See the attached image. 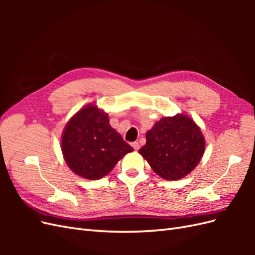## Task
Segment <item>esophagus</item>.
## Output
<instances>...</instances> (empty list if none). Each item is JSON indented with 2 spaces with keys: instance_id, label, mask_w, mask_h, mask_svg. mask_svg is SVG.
I'll list each match as a JSON object with an SVG mask.
<instances>
[{
  "instance_id": "1",
  "label": "esophagus",
  "mask_w": 255,
  "mask_h": 255,
  "mask_svg": "<svg viewBox=\"0 0 255 255\" xmlns=\"http://www.w3.org/2000/svg\"><path fill=\"white\" fill-rule=\"evenodd\" d=\"M132 146H133L135 151H137V150H139V148H140V144H139V142L135 141V142H133V143H132Z\"/></svg>"
}]
</instances>
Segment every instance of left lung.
<instances>
[{
	"label": "left lung",
	"instance_id": "left-lung-1",
	"mask_svg": "<svg viewBox=\"0 0 255 255\" xmlns=\"http://www.w3.org/2000/svg\"><path fill=\"white\" fill-rule=\"evenodd\" d=\"M138 153L164 180L176 181L198 166L205 151L201 128L187 114L163 117L145 134Z\"/></svg>",
	"mask_w": 255,
	"mask_h": 255
}]
</instances>
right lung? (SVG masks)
<instances>
[{"instance_id": "obj_1", "label": "right lung", "mask_w": 255, "mask_h": 255, "mask_svg": "<svg viewBox=\"0 0 255 255\" xmlns=\"http://www.w3.org/2000/svg\"><path fill=\"white\" fill-rule=\"evenodd\" d=\"M60 148L68 167L86 180L102 179L134 151L111 127L109 114L95 102L83 106L69 119Z\"/></svg>"}]
</instances>
